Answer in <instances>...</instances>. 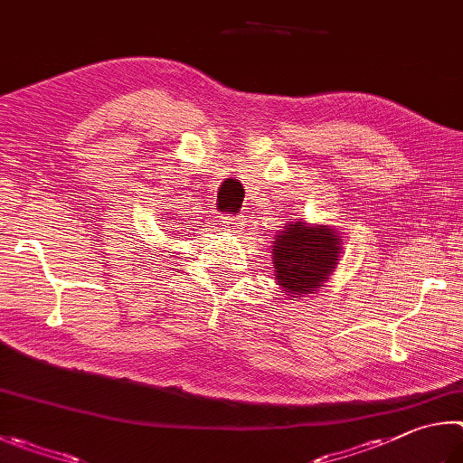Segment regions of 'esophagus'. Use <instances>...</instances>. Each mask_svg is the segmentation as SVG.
I'll return each mask as SVG.
<instances>
[{
    "instance_id": "obj_1",
    "label": "esophagus",
    "mask_w": 463,
    "mask_h": 463,
    "mask_svg": "<svg viewBox=\"0 0 463 463\" xmlns=\"http://www.w3.org/2000/svg\"><path fill=\"white\" fill-rule=\"evenodd\" d=\"M244 223H246V219L241 217V215H227V217H223V227L230 233H240L241 230H244Z\"/></svg>"
}]
</instances>
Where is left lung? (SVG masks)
Wrapping results in <instances>:
<instances>
[{
    "mask_svg": "<svg viewBox=\"0 0 463 463\" xmlns=\"http://www.w3.org/2000/svg\"><path fill=\"white\" fill-rule=\"evenodd\" d=\"M342 236L326 223L288 222L270 246L274 280L290 301L326 287L342 258Z\"/></svg>",
    "mask_w": 463,
    "mask_h": 463,
    "instance_id": "left-lung-1",
    "label": "left lung"
}]
</instances>
